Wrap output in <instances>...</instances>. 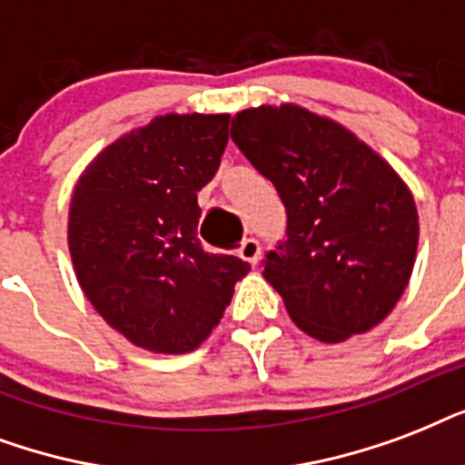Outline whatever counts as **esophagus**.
Wrapping results in <instances>:
<instances>
[{"instance_id": "1", "label": "esophagus", "mask_w": 465, "mask_h": 465, "mask_svg": "<svg viewBox=\"0 0 465 465\" xmlns=\"http://www.w3.org/2000/svg\"><path fill=\"white\" fill-rule=\"evenodd\" d=\"M240 257H242L244 262H250L252 266L257 264L259 257H262V244H259L257 237H247V240L240 244Z\"/></svg>"}]
</instances>
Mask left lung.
Segmentation results:
<instances>
[{
    "mask_svg": "<svg viewBox=\"0 0 465 465\" xmlns=\"http://www.w3.org/2000/svg\"><path fill=\"white\" fill-rule=\"evenodd\" d=\"M230 135L286 206V237L262 264L293 322L330 344L379 325L415 266L405 182L354 133L293 104L240 111Z\"/></svg>",
    "mask_w": 465,
    "mask_h": 465,
    "instance_id": "1",
    "label": "left lung"
}]
</instances>
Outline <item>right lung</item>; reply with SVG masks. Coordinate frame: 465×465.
<instances>
[{
	"instance_id": "obj_1",
	"label": "right lung",
	"mask_w": 465,
	"mask_h": 465,
	"mask_svg": "<svg viewBox=\"0 0 465 465\" xmlns=\"http://www.w3.org/2000/svg\"><path fill=\"white\" fill-rule=\"evenodd\" d=\"M228 114L157 116L79 176L70 254L94 311L135 347L186 354L206 340L250 264L201 247L196 193L221 167Z\"/></svg>"
}]
</instances>
